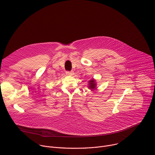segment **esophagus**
<instances>
[{
	"label": "esophagus",
	"mask_w": 155,
	"mask_h": 155,
	"mask_svg": "<svg viewBox=\"0 0 155 155\" xmlns=\"http://www.w3.org/2000/svg\"><path fill=\"white\" fill-rule=\"evenodd\" d=\"M66 73H67V75H73V74H74L73 71H67Z\"/></svg>",
	"instance_id": "34e87169"
}]
</instances>
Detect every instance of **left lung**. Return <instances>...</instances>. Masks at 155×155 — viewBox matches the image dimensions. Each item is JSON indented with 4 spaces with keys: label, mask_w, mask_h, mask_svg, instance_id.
<instances>
[{
    "label": "left lung",
    "mask_w": 155,
    "mask_h": 155,
    "mask_svg": "<svg viewBox=\"0 0 155 155\" xmlns=\"http://www.w3.org/2000/svg\"><path fill=\"white\" fill-rule=\"evenodd\" d=\"M96 86V84L95 83V80H90L89 81V88H90L91 89H94L95 88Z\"/></svg>",
    "instance_id": "1"
}]
</instances>
